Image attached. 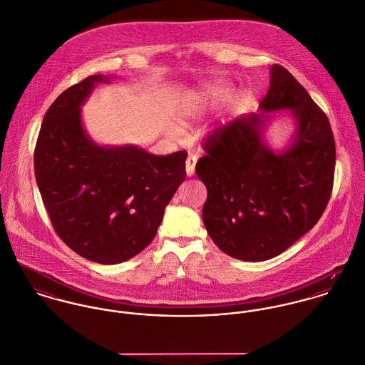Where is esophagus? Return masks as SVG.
Here are the masks:
<instances>
[{
  "label": "esophagus",
  "mask_w": 365,
  "mask_h": 365,
  "mask_svg": "<svg viewBox=\"0 0 365 365\" xmlns=\"http://www.w3.org/2000/svg\"><path fill=\"white\" fill-rule=\"evenodd\" d=\"M196 163H197V158L195 155H189L187 160H186V175L190 178L195 175V170H196Z\"/></svg>",
  "instance_id": "esophagus-1"
}]
</instances>
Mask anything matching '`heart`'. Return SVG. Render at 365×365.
I'll return each mask as SVG.
<instances>
[{
  "label": "heart",
  "instance_id": "obj_1",
  "mask_svg": "<svg viewBox=\"0 0 365 365\" xmlns=\"http://www.w3.org/2000/svg\"><path fill=\"white\" fill-rule=\"evenodd\" d=\"M230 86L221 82L204 83L180 102V105L176 109V120L182 127H186L199 120L204 116L208 106L220 102L230 93ZM178 130L170 131L172 137H178Z\"/></svg>",
  "mask_w": 365,
  "mask_h": 365
}]
</instances>
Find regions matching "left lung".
<instances>
[{
	"mask_svg": "<svg viewBox=\"0 0 365 365\" xmlns=\"http://www.w3.org/2000/svg\"><path fill=\"white\" fill-rule=\"evenodd\" d=\"M285 110L294 131L284 149L265 140ZM196 173L207 187L202 222L224 253L245 262L279 256L319 221L336 163L331 127L305 88L284 67L270 68L259 113L242 116L205 143Z\"/></svg>",
	"mask_w": 365,
	"mask_h": 365,
	"instance_id": "8db88e82",
	"label": "left lung"
}]
</instances>
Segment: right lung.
Here are the masks:
<instances>
[{"mask_svg":"<svg viewBox=\"0 0 365 365\" xmlns=\"http://www.w3.org/2000/svg\"><path fill=\"white\" fill-rule=\"evenodd\" d=\"M110 78L96 74L66 89L46 112L35 148L36 182L57 235L101 264L125 262L155 238L165 207L186 179L187 157L91 138L82 105Z\"/></svg>","mask_w":365,"mask_h":365,"instance_id":"right-lung-1","label":"right lung"}]
</instances>
